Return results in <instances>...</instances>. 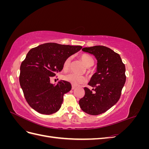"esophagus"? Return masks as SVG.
<instances>
[{"label": "esophagus", "instance_id": "esophagus-1", "mask_svg": "<svg viewBox=\"0 0 149 149\" xmlns=\"http://www.w3.org/2000/svg\"><path fill=\"white\" fill-rule=\"evenodd\" d=\"M76 88V87L75 86H74V85L72 86V89H73H73H74Z\"/></svg>", "mask_w": 149, "mask_h": 149}]
</instances>
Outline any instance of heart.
Instances as JSON below:
<instances>
[{"mask_svg":"<svg viewBox=\"0 0 149 149\" xmlns=\"http://www.w3.org/2000/svg\"><path fill=\"white\" fill-rule=\"evenodd\" d=\"M81 60L83 61L84 64L86 67H90L93 65L94 64V60L93 58L90 56L86 54H83L80 56ZM71 64V57L68 58L65 61L63 64V70L66 71L69 69L70 66ZM63 79L66 81L67 82L71 83L74 86H77L78 84L84 83L86 81V78L83 76L77 75L74 73H70L64 76Z\"/></svg>","mask_w":149,"mask_h":149,"instance_id":"heart-1","label":"heart"}]
</instances>
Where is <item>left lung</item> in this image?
Here are the masks:
<instances>
[{
  "instance_id": "1",
  "label": "left lung",
  "mask_w": 149,
  "mask_h": 149,
  "mask_svg": "<svg viewBox=\"0 0 149 149\" xmlns=\"http://www.w3.org/2000/svg\"><path fill=\"white\" fill-rule=\"evenodd\" d=\"M92 54L97 60V70L88 85L84 88V96L79 101V106L90 115L104 113L119 100L126 76L125 67L118 53L104 46H94L82 49Z\"/></svg>"
}]
</instances>
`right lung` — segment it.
<instances>
[{"label": "right lung", "instance_id": "right-lung-1", "mask_svg": "<svg viewBox=\"0 0 149 149\" xmlns=\"http://www.w3.org/2000/svg\"><path fill=\"white\" fill-rule=\"evenodd\" d=\"M81 48V46L47 43L28 52L20 66L19 81L31 108L46 115L60 109L63 95L71 89V84L64 80L53 84L50 80L63 70L67 58Z\"/></svg>", "mask_w": 149, "mask_h": 149}]
</instances>
